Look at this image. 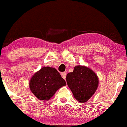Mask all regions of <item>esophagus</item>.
I'll use <instances>...</instances> for the list:
<instances>
[{"instance_id": "obj_1", "label": "esophagus", "mask_w": 127, "mask_h": 127, "mask_svg": "<svg viewBox=\"0 0 127 127\" xmlns=\"http://www.w3.org/2000/svg\"><path fill=\"white\" fill-rule=\"evenodd\" d=\"M61 76H62V78H63V79H66V73H65V72H63V73H61Z\"/></svg>"}]
</instances>
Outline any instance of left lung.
Instances as JSON below:
<instances>
[{
    "instance_id": "obj_1",
    "label": "left lung",
    "mask_w": 127,
    "mask_h": 127,
    "mask_svg": "<svg viewBox=\"0 0 127 127\" xmlns=\"http://www.w3.org/2000/svg\"><path fill=\"white\" fill-rule=\"evenodd\" d=\"M66 82L74 98L85 103L95 93L98 86L96 74L85 66H76L71 73H67Z\"/></svg>"
}]
</instances>
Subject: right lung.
Wrapping results in <instances>:
<instances>
[{"instance_id":"add662e5","label":"right lung","mask_w":127,"mask_h":127,"mask_svg":"<svg viewBox=\"0 0 127 127\" xmlns=\"http://www.w3.org/2000/svg\"><path fill=\"white\" fill-rule=\"evenodd\" d=\"M66 85L60 73L54 67H42L30 80L29 88L32 93L41 100L52 98L60 88Z\"/></svg>"}]
</instances>
